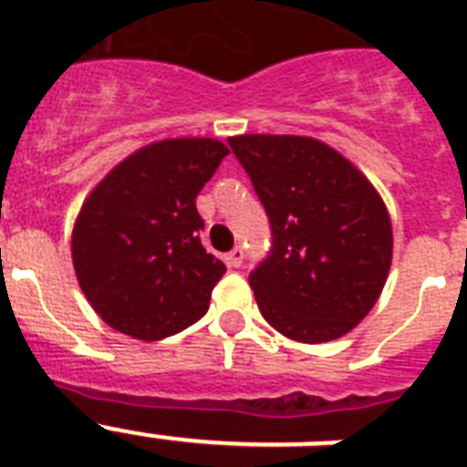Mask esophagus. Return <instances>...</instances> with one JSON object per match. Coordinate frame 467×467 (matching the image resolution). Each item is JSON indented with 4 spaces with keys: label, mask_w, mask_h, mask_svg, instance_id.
I'll use <instances>...</instances> for the list:
<instances>
[{
    "label": "esophagus",
    "mask_w": 467,
    "mask_h": 467,
    "mask_svg": "<svg viewBox=\"0 0 467 467\" xmlns=\"http://www.w3.org/2000/svg\"><path fill=\"white\" fill-rule=\"evenodd\" d=\"M242 262H244V249H242L240 244H237V247H233V252L227 254V264H230L233 269H240Z\"/></svg>",
    "instance_id": "1"
}]
</instances>
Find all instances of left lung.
<instances>
[{
    "label": "left lung",
    "mask_w": 467,
    "mask_h": 467,
    "mask_svg": "<svg viewBox=\"0 0 467 467\" xmlns=\"http://www.w3.org/2000/svg\"><path fill=\"white\" fill-rule=\"evenodd\" d=\"M227 142L269 215V254L249 274L264 319L303 344L339 339L376 306L390 271L385 203L325 142L298 135Z\"/></svg>",
    "instance_id": "8db88e82"
}]
</instances>
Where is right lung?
<instances>
[{
    "mask_svg": "<svg viewBox=\"0 0 467 467\" xmlns=\"http://www.w3.org/2000/svg\"><path fill=\"white\" fill-rule=\"evenodd\" d=\"M225 155L208 138L155 142L126 157L84 201L72 262L106 325L157 341L208 312L225 264L201 244L196 196Z\"/></svg>",
    "mask_w": 467,
    "mask_h": 467,
    "instance_id": "obj_1",
    "label": "right lung"
}]
</instances>
